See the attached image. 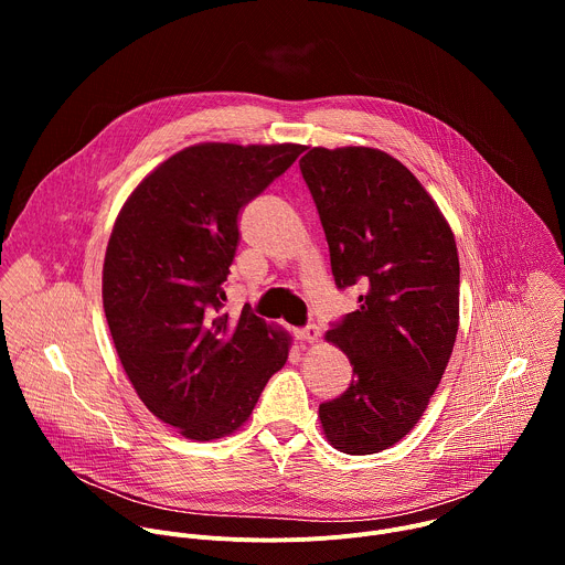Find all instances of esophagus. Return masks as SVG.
<instances>
[{
  "mask_svg": "<svg viewBox=\"0 0 565 565\" xmlns=\"http://www.w3.org/2000/svg\"><path fill=\"white\" fill-rule=\"evenodd\" d=\"M319 335H321V331H319L317 324H308L303 329H295V338L301 340V342H317Z\"/></svg>",
  "mask_w": 565,
  "mask_h": 565,
  "instance_id": "esophagus-1",
  "label": "esophagus"
}]
</instances>
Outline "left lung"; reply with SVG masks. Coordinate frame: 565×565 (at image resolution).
Returning a JSON list of instances; mask_svg holds the SVG:
<instances>
[{"label": "left lung", "mask_w": 565, "mask_h": 565, "mask_svg": "<svg viewBox=\"0 0 565 565\" xmlns=\"http://www.w3.org/2000/svg\"><path fill=\"white\" fill-rule=\"evenodd\" d=\"M299 170L335 286L362 290L327 333L353 380L321 402L319 420L335 449L377 454L416 427L447 369L460 288L454 232L418 179L380 149L312 147Z\"/></svg>", "instance_id": "left-lung-1"}]
</instances>
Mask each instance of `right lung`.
<instances>
[{
  "label": "right lung",
  "instance_id": "1",
  "mask_svg": "<svg viewBox=\"0 0 565 565\" xmlns=\"http://www.w3.org/2000/svg\"><path fill=\"white\" fill-rule=\"evenodd\" d=\"M303 145L203 142L158 166L120 210L103 270L107 324L145 407L192 440L244 425L288 360L250 306L223 312L238 212Z\"/></svg>",
  "mask_w": 565,
  "mask_h": 565
}]
</instances>
